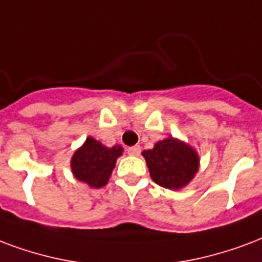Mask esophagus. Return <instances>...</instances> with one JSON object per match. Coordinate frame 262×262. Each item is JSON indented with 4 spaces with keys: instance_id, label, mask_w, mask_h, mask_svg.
Here are the masks:
<instances>
[{
    "instance_id": "esophagus-1",
    "label": "esophagus",
    "mask_w": 262,
    "mask_h": 262,
    "mask_svg": "<svg viewBox=\"0 0 262 262\" xmlns=\"http://www.w3.org/2000/svg\"><path fill=\"white\" fill-rule=\"evenodd\" d=\"M127 154L129 156H140V146H133V147H129L127 148Z\"/></svg>"
}]
</instances>
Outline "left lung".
<instances>
[{"instance_id":"1","label":"left lung","mask_w":262,"mask_h":262,"mask_svg":"<svg viewBox=\"0 0 262 262\" xmlns=\"http://www.w3.org/2000/svg\"><path fill=\"white\" fill-rule=\"evenodd\" d=\"M151 179L170 190L189 185L199 170L200 160L194 148L170 136L143 151Z\"/></svg>"}]
</instances>
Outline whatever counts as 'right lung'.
I'll return each mask as SVG.
<instances>
[{
  "mask_svg": "<svg viewBox=\"0 0 262 262\" xmlns=\"http://www.w3.org/2000/svg\"><path fill=\"white\" fill-rule=\"evenodd\" d=\"M122 152L123 148L121 146L105 147L96 139L87 137L84 144L72 156V173L77 180L87 183L90 187H104Z\"/></svg>",
  "mask_w": 262,
  "mask_h": 262,
  "instance_id": "right-lung-1",
  "label": "right lung"
}]
</instances>
